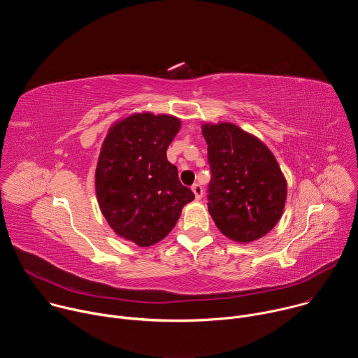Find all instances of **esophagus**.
Masks as SVG:
<instances>
[{"label":"esophagus","instance_id":"34e87169","mask_svg":"<svg viewBox=\"0 0 358 358\" xmlns=\"http://www.w3.org/2000/svg\"><path fill=\"white\" fill-rule=\"evenodd\" d=\"M191 189H192V192H194V195H195V199H201V198H202L203 189H202V187H201L199 184H194V185L191 187Z\"/></svg>","mask_w":358,"mask_h":358}]
</instances>
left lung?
<instances>
[{"label": "left lung", "instance_id": "left-lung-1", "mask_svg": "<svg viewBox=\"0 0 358 358\" xmlns=\"http://www.w3.org/2000/svg\"><path fill=\"white\" fill-rule=\"evenodd\" d=\"M211 182L208 211L229 239L248 243L265 236L283 214L287 184L272 151L236 124L203 123Z\"/></svg>", "mask_w": 358, "mask_h": 358}]
</instances>
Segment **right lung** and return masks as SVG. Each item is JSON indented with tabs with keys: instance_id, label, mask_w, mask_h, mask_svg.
I'll return each mask as SVG.
<instances>
[{
	"instance_id": "obj_1",
	"label": "right lung",
	"mask_w": 358,
	"mask_h": 358,
	"mask_svg": "<svg viewBox=\"0 0 358 358\" xmlns=\"http://www.w3.org/2000/svg\"><path fill=\"white\" fill-rule=\"evenodd\" d=\"M180 127L170 115L133 113L116 122L101 144L94 174L100 211L120 238L138 246L166 238L194 199L167 160Z\"/></svg>"
}]
</instances>
